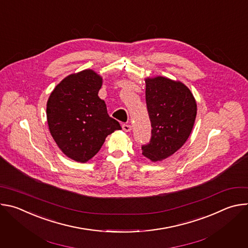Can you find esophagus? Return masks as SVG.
I'll use <instances>...</instances> for the list:
<instances>
[{
	"label": "esophagus",
	"instance_id": "1",
	"mask_svg": "<svg viewBox=\"0 0 248 248\" xmlns=\"http://www.w3.org/2000/svg\"><path fill=\"white\" fill-rule=\"evenodd\" d=\"M131 128H132V127H131L130 124H123V129H124V131H125V132L130 131Z\"/></svg>",
	"mask_w": 248,
	"mask_h": 248
}]
</instances>
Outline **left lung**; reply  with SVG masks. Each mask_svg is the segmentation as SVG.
I'll list each match as a JSON object with an SVG mask.
<instances>
[{
  "instance_id": "left-lung-1",
  "label": "left lung",
  "mask_w": 248,
  "mask_h": 248,
  "mask_svg": "<svg viewBox=\"0 0 248 248\" xmlns=\"http://www.w3.org/2000/svg\"><path fill=\"white\" fill-rule=\"evenodd\" d=\"M145 83L152 136L142 146V155L155 163L186 143L194 125L197 105L189 88L181 81L156 77L145 78Z\"/></svg>"
}]
</instances>
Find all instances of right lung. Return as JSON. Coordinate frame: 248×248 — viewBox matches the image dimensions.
I'll list each match as a JSON object with an SVG mask.
<instances>
[{
	"instance_id": "add662e5",
	"label": "right lung",
	"mask_w": 248,
	"mask_h": 248,
	"mask_svg": "<svg viewBox=\"0 0 248 248\" xmlns=\"http://www.w3.org/2000/svg\"><path fill=\"white\" fill-rule=\"evenodd\" d=\"M102 84L101 76L84 69L64 78L49 96L50 133L61 151L74 161L86 163L98 153L106 137L122 129L98 96Z\"/></svg>"
}]
</instances>
